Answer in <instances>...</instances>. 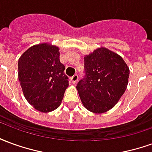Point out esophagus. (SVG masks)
Here are the masks:
<instances>
[{
	"label": "esophagus",
	"instance_id": "1",
	"mask_svg": "<svg viewBox=\"0 0 152 152\" xmlns=\"http://www.w3.org/2000/svg\"><path fill=\"white\" fill-rule=\"evenodd\" d=\"M71 81L73 83V84H76L77 81H78V76L77 75H74L73 76L71 77Z\"/></svg>",
	"mask_w": 152,
	"mask_h": 152
}]
</instances>
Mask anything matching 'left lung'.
Returning a JSON list of instances; mask_svg holds the SVG:
<instances>
[{"mask_svg": "<svg viewBox=\"0 0 152 152\" xmlns=\"http://www.w3.org/2000/svg\"><path fill=\"white\" fill-rule=\"evenodd\" d=\"M86 77L76 89L88 111L101 114L114 107L127 88L129 69L119 54L100 47L85 56Z\"/></svg>", "mask_w": 152, "mask_h": 152, "instance_id": "1", "label": "left lung"}]
</instances>
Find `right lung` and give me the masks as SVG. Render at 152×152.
<instances>
[{
	"mask_svg": "<svg viewBox=\"0 0 152 152\" xmlns=\"http://www.w3.org/2000/svg\"><path fill=\"white\" fill-rule=\"evenodd\" d=\"M59 48L50 43L30 47L18 63V76L25 99L35 109L48 113L61 104L68 87Z\"/></svg>",
	"mask_w": 152,
	"mask_h": 152,
	"instance_id": "right-lung-1",
	"label": "right lung"
}]
</instances>
